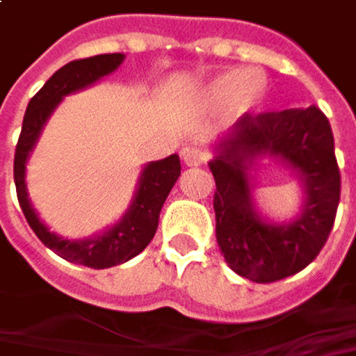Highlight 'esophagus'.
<instances>
[{"label": "esophagus", "mask_w": 356, "mask_h": 356, "mask_svg": "<svg viewBox=\"0 0 356 356\" xmlns=\"http://www.w3.org/2000/svg\"><path fill=\"white\" fill-rule=\"evenodd\" d=\"M182 160H184L186 166H202L204 162H208V154L202 152L200 148H184L182 150Z\"/></svg>", "instance_id": "34e87169"}]
</instances>
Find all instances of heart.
<instances>
[{
    "mask_svg": "<svg viewBox=\"0 0 356 356\" xmlns=\"http://www.w3.org/2000/svg\"><path fill=\"white\" fill-rule=\"evenodd\" d=\"M267 92L269 85L264 73L253 69H226L208 79L200 89V103L213 111L232 106V111L241 117L264 104Z\"/></svg>",
    "mask_w": 356,
    "mask_h": 356,
    "instance_id": "obj_1",
    "label": "heart"
}]
</instances>
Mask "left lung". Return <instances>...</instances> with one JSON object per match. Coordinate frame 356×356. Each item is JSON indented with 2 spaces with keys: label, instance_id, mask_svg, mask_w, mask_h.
I'll return each instance as SVG.
<instances>
[{
  "label": "left lung",
  "instance_id": "obj_1",
  "mask_svg": "<svg viewBox=\"0 0 356 356\" xmlns=\"http://www.w3.org/2000/svg\"><path fill=\"white\" fill-rule=\"evenodd\" d=\"M212 152L216 239L227 266L255 283L305 269L329 238L341 198L327 117L317 106L243 115ZM264 157L289 168L304 190L302 210L289 222L267 220L252 202L249 170Z\"/></svg>",
  "mask_w": 356,
  "mask_h": 356
}]
</instances>
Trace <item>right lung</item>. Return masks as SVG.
<instances>
[{"label": "right lung", "mask_w": 356, "mask_h": 356, "mask_svg": "<svg viewBox=\"0 0 356 356\" xmlns=\"http://www.w3.org/2000/svg\"><path fill=\"white\" fill-rule=\"evenodd\" d=\"M122 61H124L122 53H106V55H95L89 59L67 63L57 73H53V76L27 104L19 143L15 148V162H13L17 200L35 236L41 239L49 250L61 255L63 259L71 264H79V266L92 267V269H104V267L129 261L134 255L143 252L150 243V239L154 238L160 210L170 194L172 186L176 184L180 176L178 154H170L156 162H148L138 176L136 192L130 200L129 210L122 213V218L117 224L85 239L61 238L55 232H51L47 224L39 220L27 194L25 168L47 120L55 113V108L61 104L63 99L67 95H73L76 90L95 85L103 76L111 75L113 71H117Z\"/></svg>", "instance_id": "1"}]
</instances>
